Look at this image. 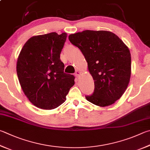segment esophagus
Here are the masks:
<instances>
[{
  "label": "esophagus",
  "mask_w": 150,
  "mask_h": 150,
  "mask_svg": "<svg viewBox=\"0 0 150 150\" xmlns=\"http://www.w3.org/2000/svg\"><path fill=\"white\" fill-rule=\"evenodd\" d=\"M80 74H81V72L79 71H76V72H75V77H77V79L79 77V76H80Z\"/></svg>",
  "instance_id": "34e87169"
}]
</instances>
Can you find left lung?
I'll list each match as a JSON object with an SVG mask.
<instances>
[{"label": "left lung", "instance_id": "8db88e82", "mask_svg": "<svg viewBox=\"0 0 150 150\" xmlns=\"http://www.w3.org/2000/svg\"><path fill=\"white\" fill-rule=\"evenodd\" d=\"M69 40L83 53L94 81L93 93L86 99L101 107L113 104L129 83V49L115 34L107 31L86 30L70 35Z\"/></svg>", "mask_w": 150, "mask_h": 150}]
</instances>
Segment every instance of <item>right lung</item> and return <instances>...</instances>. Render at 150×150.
<instances>
[{
	"instance_id": "add662e5",
	"label": "right lung",
	"mask_w": 150,
	"mask_h": 150,
	"mask_svg": "<svg viewBox=\"0 0 150 150\" xmlns=\"http://www.w3.org/2000/svg\"><path fill=\"white\" fill-rule=\"evenodd\" d=\"M67 34L55 32L34 36L23 47L17 62V74L25 96L33 104L52 110L66 100L75 77L64 73L60 54Z\"/></svg>"
}]
</instances>
